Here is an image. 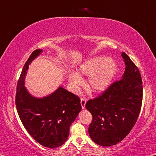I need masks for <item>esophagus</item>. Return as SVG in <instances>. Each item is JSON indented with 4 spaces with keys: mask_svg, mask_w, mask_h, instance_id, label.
<instances>
[{
    "mask_svg": "<svg viewBox=\"0 0 156 156\" xmlns=\"http://www.w3.org/2000/svg\"><path fill=\"white\" fill-rule=\"evenodd\" d=\"M86 101H87V99H86L85 98H81L80 99V104H81V106H82V108H85Z\"/></svg>",
    "mask_w": 156,
    "mask_h": 156,
    "instance_id": "34e87169",
    "label": "esophagus"
}]
</instances>
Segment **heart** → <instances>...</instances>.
Returning a JSON list of instances; mask_svg holds the SVG:
<instances>
[{"mask_svg":"<svg viewBox=\"0 0 156 156\" xmlns=\"http://www.w3.org/2000/svg\"><path fill=\"white\" fill-rule=\"evenodd\" d=\"M117 66L110 58L97 57L85 62L79 67L78 73L83 76H90V87L95 92L104 90L110 85L114 77ZM72 85L77 87L83 83L82 78L78 74L73 73L69 77Z\"/></svg>","mask_w":156,"mask_h":156,"instance_id":"b5f03b06","label":"heart"}]
</instances>
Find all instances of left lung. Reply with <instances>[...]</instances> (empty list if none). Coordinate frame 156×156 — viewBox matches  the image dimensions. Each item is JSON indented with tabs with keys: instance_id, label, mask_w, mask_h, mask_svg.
I'll return each instance as SVG.
<instances>
[{
	"instance_id": "obj_1",
	"label": "left lung",
	"mask_w": 156,
	"mask_h": 156,
	"mask_svg": "<svg viewBox=\"0 0 156 156\" xmlns=\"http://www.w3.org/2000/svg\"><path fill=\"white\" fill-rule=\"evenodd\" d=\"M125 71L98 97L90 99L85 108L92 121L88 132L92 141L102 146L117 144L128 134L137 120L143 98L141 76L126 53H122Z\"/></svg>"
}]
</instances>
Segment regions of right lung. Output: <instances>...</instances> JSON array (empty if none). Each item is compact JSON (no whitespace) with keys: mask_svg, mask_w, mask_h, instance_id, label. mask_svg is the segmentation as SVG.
I'll use <instances>...</instances> for the list:
<instances>
[{"mask_svg":"<svg viewBox=\"0 0 156 156\" xmlns=\"http://www.w3.org/2000/svg\"><path fill=\"white\" fill-rule=\"evenodd\" d=\"M42 50H34L25 63L19 78L15 97L18 115L30 135L41 145L54 148L64 144L69 128L81 111L77 95L59 87L42 99L35 98L24 86L29 65Z\"/></svg>","mask_w":156,"mask_h":156,"instance_id":"1","label":"right lung"}]
</instances>
